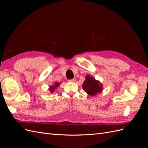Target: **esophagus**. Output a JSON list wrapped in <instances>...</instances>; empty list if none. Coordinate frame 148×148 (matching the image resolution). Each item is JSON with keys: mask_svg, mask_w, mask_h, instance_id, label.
<instances>
[{"mask_svg": "<svg viewBox=\"0 0 148 148\" xmlns=\"http://www.w3.org/2000/svg\"><path fill=\"white\" fill-rule=\"evenodd\" d=\"M75 78H73V79H69V81L70 82H75Z\"/></svg>", "mask_w": 148, "mask_h": 148, "instance_id": "esophagus-1", "label": "esophagus"}]
</instances>
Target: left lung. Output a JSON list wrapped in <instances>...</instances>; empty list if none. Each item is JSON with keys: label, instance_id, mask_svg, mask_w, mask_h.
Returning a JSON list of instances; mask_svg holds the SVG:
<instances>
[{"label": "left lung", "instance_id": "8db88e82", "mask_svg": "<svg viewBox=\"0 0 148 148\" xmlns=\"http://www.w3.org/2000/svg\"><path fill=\"white\" fill-rule=\"evenodd\" d=\"M84 91L91 96H95L97 93L101 92L102 89V84L93 78L92 77L87 75L86 80L83 84Z\"/></svg>", "mask_w": 148, "mask_h": 148}]
</instances>
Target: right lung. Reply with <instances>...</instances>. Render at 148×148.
Instances as JSON below:
<instances>
[{
	"label": "right lung",
	"instance_id": "add662e5",
	"mask_svg": "<svg viewBox=\"0 0 148 148\" xmlns=\"http://www.w3.org/2000/svg\"><path fill=\"white\" fill-rule=\"evenodd\" d=\"M59 83H55V86H51V88H49V90L51 91V92H52L53 91H54V89H55L56 88H57L58 86H59Z\"/></svg>",
	"mask_w": 148,
	"mask_h": 148
}]
</instances>
